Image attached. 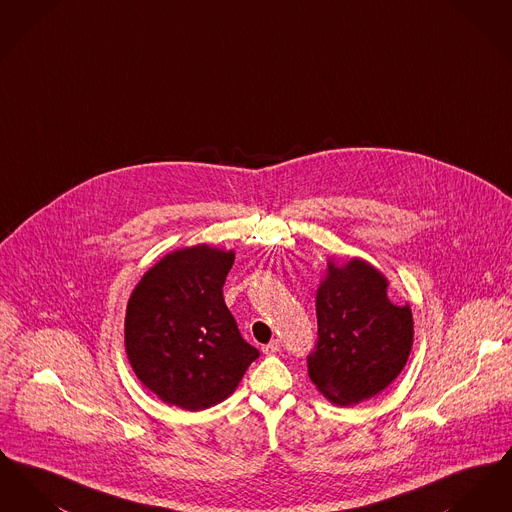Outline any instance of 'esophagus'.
I'll list each match as a JSON object with an SVG mask.
<instances>
[{
	"instance_id": "esophagus-1",
	"label": "esophagus",
	"mask_w": 512,
	"mask_h": 512,
	"mask_svg": "<svg viewBox=\"0 0 512 512\" xmlns=\"http://www.w3.org/2000/svg\"><path fill=\"white\" fill-rule=\"evenodd\" d=\"M280 347H282L280 340H272L270 343H267V345H263V353H265V355H274V353L280 351Z\"/></svg>"
}]
</instances>
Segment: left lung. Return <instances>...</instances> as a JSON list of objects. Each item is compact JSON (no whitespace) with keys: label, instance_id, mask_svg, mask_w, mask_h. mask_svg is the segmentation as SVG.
I'll return each mask as SVG.
<instances>
[{"label":"left lung","instance_id":"1","mask_svg":"<svg viewBox=\"0 0 512 512\" xmlns=\"http://www.w3.org/2000/svg\"><path fill=\"white\" fill-rule=\"evenodd\" d=\"M318 340L309 378L332 403L349 407L386 390L413 347V313L393 305L386 276L363 259L328 261L317 292Z\"/></svg>","mask_w":512,"mask_h":512}]
</instances>
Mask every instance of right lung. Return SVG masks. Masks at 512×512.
Listing matches in <instances>:
<instances>
[{"label": "right lung", "instance_id": "add662e5", "mask_svg": "<svg viewBox=\"0 0 512 512\" xmlns=\"http://www.w3.org/2000/svg\"><path fill=\"white\" fill-rule=\"evenodd\" d=\"M234 251L176 249L128 299L124 345L132 370L161 401L201 411L238 388L259 351L242 338L222 286Z\"/></svg>", "mask_w": 512, "mask_h": 512}]
</instances>
